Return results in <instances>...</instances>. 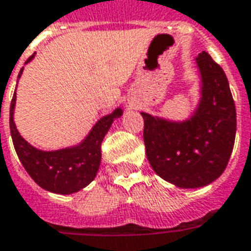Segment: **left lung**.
<instances>
[{"label":"left lung","instance_id":"8db88e82","mask_svg":"<svg viewBox=\"0 0 251 251\" xmlns=\"http://www.w3.org/2000/svg\"><path fill=\"white\" fill-rule=\"evenodd\" d=\"M201 74V100L184 122L142 113L143 141L152 170L180 188H199L226 168L234 146L236 105L224 70L202 51L196 57Z\"/></svg>","mask_w":251,"mask_h":251}]
</instances>
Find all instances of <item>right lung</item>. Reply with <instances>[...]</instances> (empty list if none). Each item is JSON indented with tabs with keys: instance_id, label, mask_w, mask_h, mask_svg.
<instances>
[{
	"instance_id": "obj_1",
	"label": "right lung",
	"mask_w": 251,
	"mask_h": 251,
	"mask_svg": "<svg viewBox=\"0 0 251 251\" xmlns=\"http://www.w3.org/2000/svg\"><path fill=\"white\" fill-rule=\"evenodd\" d=\"M34 55L28 57V63ZM21 70L18 79L22 75ZM15 93L10 104V133L13 145L21 163L36 184L53 194L68 195L87 187L97 175L101 162V142L110 129L114 118L122 114V109H116L97 122L88 137L75 147L56 151H41L32 147L19 135L13 114Z\"/></svg>"
}]
</instances>
